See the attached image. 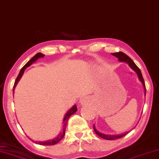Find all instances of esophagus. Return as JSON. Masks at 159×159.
I'll return each mask as SVG.
<instances>
[{"label": "esophagus", "mask_w": 159, "mask_h": 159, "mask_svg": "<svg viewBox=\"0 0 159 159\" xmlns=\"http://www.w3.org/2000/svg\"><path fill=\"white\" fill-rule=\"evenodd\" d=\"M79 102L82 105H86V104H87V103H88V100H87V99L84 97V98H82L81 99H80Z\"/></svg>", "instance_id": "obj_1"}]
</instances>
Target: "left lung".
Listing matches in <instances>:
<instances>
[{
    "label": "left lung",
    "mask_w": 159,
    "mask_h": 159,
    "mask_svg": "<svg viewBox=\"0 0 159 159\" xmlns=\"http://www.w3.org/2000/svg\"><path fill=\"white\" fill-rule=\"evenodd\" d=\"M112 54L116 57H117V58L118 59V60L120 61H121V62H125L126 64H128V65H129L130 67L132 69V70L134 71L135 73H136V75H138V77H139V80L141 81V82L142 83L143 87L144 94H145V95H146V87H145V82H144L143 78V76H142L141 70H140V69L136 66V64L134 63V61H133L132 59H131L130 57L128 56V55L124 54L123 52L113 53V54ZM93 128H94V130H95L96 134L99 135L100 137L102 138V139H105V140H116V139H120V138L125 136V135H127L128 133V132H125V133H121V134H117V135L105 134V133L99 132V131L96 129L95 125H93Z\"/></svg>",
    "instance_id": "obj_1"
}]
</instances>
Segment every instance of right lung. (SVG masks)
I'll use <instances>...</instances> for the list:
<instances>
[{"mask_svg": "<svg viewBox=\"0 0 159 159\" xmlns=\"http://www.w3.org/2000/svg\"><path fill=\"white\" fill-rule=\"evenodd\" d=\"M44 56H45V55L41 54V53H37V54H36L35 56L32 57V58L30 59L28 62H27L24 66H23V67L21 68V70H20V71L19 74H18V75L16 80L15 83H14V86H13V89H15V87L17 85L18 81H19V80H20V78H21L23 74L24 73L25 70H26L27 67H29V66H31L32 64L35 62V61L37 60L38 59L42 58V57H43ZM77 105H75L74 106L71 108V109L69 110L67 112H66L65 116H64V120H63L62 130H61V132L59 133L58 135H57V137L54 138V139H52V140H49V141H33L35 142V143L42 145V146H52V145L57 144V143H59L61 139H63L64 135H65V130H66V123H67V120H68L69 118H70V117L72 116V114H74L75 112H77Z\"/></svg>", "mask_w": 159, "mask_h": 159, "instance_id": "obj_1", "label": "right lung"}]
</instances>
